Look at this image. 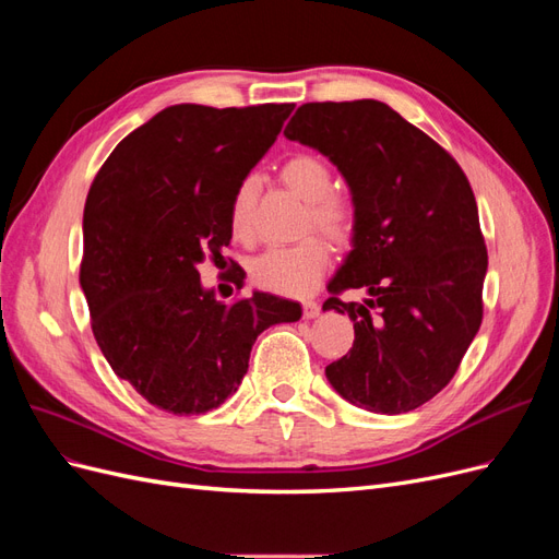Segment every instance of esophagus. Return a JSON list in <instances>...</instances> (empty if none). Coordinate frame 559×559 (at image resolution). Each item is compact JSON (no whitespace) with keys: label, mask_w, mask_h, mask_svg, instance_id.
<instances>
[{"label":"esophagus","mask_w":559,"mask_h":559,"mask_svg":"<svg viewBox=\"0 0 559 559\" xmlns=\"http://www.w3.org/2000/svg\"><path fill=\"white\" fill-rule=\"evenodd\" d=\"M319 312H321V308H319L317 300H306V302H302V317H306V319H314Z\"/></svg>","instance_id":"esophagus-1"}]
</instances>
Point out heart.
I'll list each match as a JSON object with an SVG mask.
<instances>
[{
	"mask_svg": "<svg viewBox=\"0 0 559 559\" xmlns=\"http://www.w3.org/2000/svg\"><path fill=\"white\" fill-rule=\"evenodd\" d=\"M282 181L308 200V228L324 235L335 247H347L357 233V207L333 191L331 165L317 154H294L280 167ZM253 193L257 179L245 177L230 198L228 224L238 240H249L253 230ZM329 265V247L319 238L294 247H273L249 261V280L265 292L282 296L310 294Z\"/></svg>",
	"mask_w": 559,
	"mask_h": 559,
	"instance_id": "heart-1",
	"label": "heart"
}]
</instances>
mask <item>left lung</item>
<instances>
[{"label": "left lung", "mask_w": 559, "mask_h": 559, "mask_svg": "<svg viewBox=\"0 0 559 559\" xmlns=\"http://www.w3.org/2000/svg\"><path fill=\"white\" fill-rule=\"evenodd\" d=\"M284 134L329 156L357 207L354 249L324 302L349 314L354 345L326 378L370 413L415 411L454 378L483 321L487 247L471 183L441 144L378 99L308 103ZM347 288L371 298L345 304Z\"/></svg>", "instance_id": "8db88e82"}]
</instances>
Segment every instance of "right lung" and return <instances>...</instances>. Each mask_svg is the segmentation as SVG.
<instances>
[{
	"instance_id": "1",
	"label": "right lung",
	"mask_w": 559,
	"mask_h": 559,
	"mask_svg": "<svg viewBox=\"0 0 559 559\" xmlns=\"http://www.w3.org/2000/svg\"><path fill=\"white\" fill-rule=\"evenodd\" d=\"M294 105H175L132 130L83 207L81 289L114 373L156 408L202 415L238 392L257 337L300 306L270 294L218 302L198 263L230 245V198Z\"/></svg>"
}]
</instances>
